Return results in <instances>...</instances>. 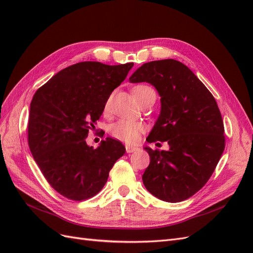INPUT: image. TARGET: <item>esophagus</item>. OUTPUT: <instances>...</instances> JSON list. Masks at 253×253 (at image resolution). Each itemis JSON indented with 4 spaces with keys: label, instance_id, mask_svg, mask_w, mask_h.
<instances>
[{
    "label": "esophagus",
    "instance_id": "esophagus-1",
    "mask_svg": "<svg viewBox=\"0 0 253 253\" xmlns=\"http://www.w3.org/2000/svg\"><path fill=\"white\" fill-rule=\"evenodd\" d=\"M137 150H138V148L132 147V145H126V153H133V152H135V151H137Z\"/></svg>",
    "mask_w": 253,
    "mask_h": 253
}]
</instances>
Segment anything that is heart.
<instances>
[{"mask_svg": "<svg viewBox=\"0 0 253 253\" xmlns=\"http://www.w3.org/2000/svg\"><path fill=\"white\" fill-rule=\"evenodd\" d=\"M148 91H154L152 87L148 85H138L133 89L134 96L148 93ZM110 98L104 104V109L109 108ZM144 131V126L140 122L129 121V120H118L114 122L109 127V133L115 139L124 141L126 143H135L139 140L141 133Z\"/></svg>", "mask_w": 253, "mask_h": 253, "instance_id": "heart-1", "label": "heart"}]
</instances>
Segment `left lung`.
Returning <instances> with one entry per match:
<instances>
[{"instance_id": "left-lung-1", "label": "left lung", "mask_w": 253, "mask_h": 253, "mask_svg": "<svg viewBox=\"0 0 253 253\" xmlns=\"http://www.w3.org/2000/svg\"><path fill=\"white\" fill-rule=\"evenodd\" d=\"M129 82H148L157 89L162 110L148 141H167L170 147L144 148L150 165L143 185L164 202L185 201L209 180L225 149L224 122L215 99L188 66L173 59L144 63Z\"/></svg>"}]
</instances>
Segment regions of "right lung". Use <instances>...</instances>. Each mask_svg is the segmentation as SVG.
Returning <instances> with one entry per match:
<instances>
[{
  "label": "right lung",
  "instance_id": "1",
  "mask_svg": "<svg viewBox=\"0 0 253 253\" xmlns=\"http://www.w3.org/2000/svg\"><path fill=\"white\" fill-rule=\"evenodd\" d=\"M133 65L76 63L56 74L34 95L29 149L49 185L68 200L80 202L100 192L114 164L125 154L126 148L118 140L106 138L94 149L85 138Z\"/></svg>",
  "mask_w": 253,
  "mask_h": 253
}]
</instances>
